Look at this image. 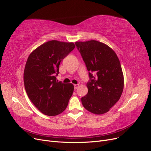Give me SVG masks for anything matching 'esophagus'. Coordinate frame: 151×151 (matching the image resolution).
Returning a JSON list of instances; mask_svg holds the SVG:
<instances>
[{
    "label": "esophagus",
    "mask_w": 151,
    "mask_h": 151,
    "mask_svg": "<svg viewBox=\"0 0 151 151\" xmlns=\"http://www.w3.org/2000/svg\"><path fill=\"white\" fill-rule=\"evenodd\" d=\"M79 87V84H74V89H77V88H78Z\"/></svg>",
    "instance_id": "34e87169"
}]
</instances>
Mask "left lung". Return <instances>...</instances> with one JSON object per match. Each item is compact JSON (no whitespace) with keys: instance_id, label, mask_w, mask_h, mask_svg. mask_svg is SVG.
Wrapping results in <instances>:
<instances>
[{"instance_id":"1","label":"left lung","mask_w":151,"mask_h":151,"mask_svg":"<svg viewBox=\"0 0 151 151\" xmlns=\"http://www.w3.org/2000/svg\"><path fill=\"white\" fill-rule=\"evenodd\" d=\"M89 71L88 93L81 98L87 110L108 112L120 98L124 79L120 62L113 50L96 40L75 43Z\"/></svg>"}]
</instances>
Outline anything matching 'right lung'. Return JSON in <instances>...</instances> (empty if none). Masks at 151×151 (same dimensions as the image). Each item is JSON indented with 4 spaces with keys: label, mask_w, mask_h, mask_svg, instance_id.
<instances>
[{
    "label": "right lung",
    "mask_w": 151,
    "mask_h": 151,
    "mask_svg": "<svg viewBox=\"0 0 151 151\" xmlns=\"http://www.w3.org/2000/svg\"><path fill=\"white\" fill-rule=\"evenodd\" d=\"M75 48L74 43L49 41L32 52L24 71V88L31 101L44 115L55 116L66 109L74 87L58 82L61 61Z\"/></svg>",
    "instance_id": "add662e5"
}]
</instances>
